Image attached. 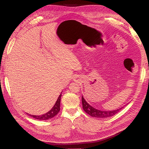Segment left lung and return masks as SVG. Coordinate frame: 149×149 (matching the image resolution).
<instances>
[{
    "instance_id": "obj_1",
    "label": "left lung",
    "mask_w": 149,
    "mask_h": 149,
    "mask_svg": "<svg viewBox=\"0 0 149 149\" xmlns=\"http://www.w3.org/2000/svg\"><path fill=\"white\" fill-rule=\"evenodd\" d=\"M82 106L85 112L87 113L89 115H90L91 116L95 117V118H101L113 116L116 114L118 112H119L123 108L122 107V108H118L117 110H108V111L98 110L97 108H95L94 107H92V106H91L89 103L85 100L83 96H82Z\"/></svg>"
}]
</instances>
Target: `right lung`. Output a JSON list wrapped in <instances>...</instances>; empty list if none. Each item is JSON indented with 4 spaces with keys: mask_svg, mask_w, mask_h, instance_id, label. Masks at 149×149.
<instances>
[{
    "mask_svg": "<svg viewBox=\"0 0 149 149\" xmlns=\"http://www.w3.org/2000/svg\"><path fill=\"white\" fill-rule=\"evenodd\" d=\"M61 96H62V94H60L59 95L58 98L56 102H55V104L54 105V107H52V109L49 110L48 112L40 116L31 115V114H29V116L34 118L35 119L39 120H47L51 119V118L54 117L55 116L58 114V113L59 112V111L60 110V99H61Z\"/></svg>",
    "mask_w": 149,
    "mask_h": 149,
    "instance_id": "right-lung-1",
    "label": "right lung"
}]
</instances>
